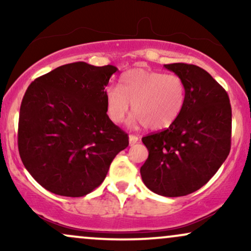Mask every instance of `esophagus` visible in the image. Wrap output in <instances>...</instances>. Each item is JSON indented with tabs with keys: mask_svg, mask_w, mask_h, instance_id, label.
<instances>
[{
	"mask_svg": "<svg viewBox=\"0 0 251 251\" xmlns=\"http://www.w3.org/2000/svg\"><path fill=\"white\" fill-rule=\"evenodd\" d=\"M128 140H129V145H134L135 143L138 142V140H139V138L137 137V135H134V134H131L128 137Z\"/></svg>",
	"mask_w": 251,
	"mask_h": 251,
	"instance_id": "34e87169",
	"label": "esophagus"
}]
</instances>
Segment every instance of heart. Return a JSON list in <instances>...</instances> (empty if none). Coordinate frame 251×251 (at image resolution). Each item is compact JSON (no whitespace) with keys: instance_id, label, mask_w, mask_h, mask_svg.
Segmentation results:
<instances>
[{"instance_id":"b5f03b06","label":"heart","mask_w":251,"mask_h":251,"mask_svg":"<svg viewBox=\"0 0 251 251\" xmlns=\"http://www.w3.org/2000/svg\"><path fill=\"white\" fill-rule=\"evenodd\" d=\"M119 83L120 87L109 85L105 89L106 112L116 124L125 119L132 103V123L159 131L172 125L184 107L185 83L177 74L132 68Z\"/></svg>"}]
</instances>
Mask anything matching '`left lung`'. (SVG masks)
<instances>
[{
	"mask_svg": "<svg viewBox=\"0 0 251 251\" xmlns=\"http://www.w3.org/2000/svg\"><path fill=\"white\" fill-rule=\"evenodd\" d=\"M164 67L183 79L185 102L172 125L143 137L149 157L140 175L154 194L180 197L205 185L229 155L231 106L226 89L203 68L188 63Z\"/></svg>",
	"mask_w": 251,
	"mask_h": 251,
	"instance_id": "8db88e82",
	"label": "left lung"
}]
</instances>
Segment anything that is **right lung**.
Segmentation results:
<instances>
[{
  "label": "right lung",
  "mask_w": 251,
  "mask_h": 251,
  "mask_svg": "<svg viewBox=\"0 0 251 251\" xmlns=\"http://www.w3.org/2000/svg\"><path fill=\"white\" fill-rule=\"evenodd\" d=\"M118 71L79 61L37 77L20 107L17 144L22 163L48 191L82 197L105 179L128 137L112 123L105 87Z\"/></svg>",
  "instance_id": "right-lung-1"
}]
</instances>
